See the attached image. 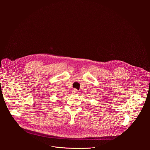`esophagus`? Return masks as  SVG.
<instances>
[{"label": "esophagus", "instance_id": "obj_1", "mask_svg": "<svg viewBox=\"0 0 150 150\" xmlns=\"http://www.w3.org/2000/svg\"><path fill=\"white\" fill-rule=\"evenodd\" d=\"M78 90H76V89H74L73 91H72V93L74 94H78Z\"/></svg>", "mask_w": 150, "mask_h": 150}]
</instances>
